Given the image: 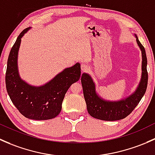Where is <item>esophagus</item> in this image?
<instances>
[{
    "label": "esophagus",
    "mask_w": 155,
    "mask_h": 155,
    "mask_svg": "<svg viewBox=\"0 0 155 155\" xmlns=\"http://www.w3.org/2000/svg\"><path fill=\"white\" fill-rule=\"evenodd\" d=\"M81 67V71H87V70L89 69V66L86 64V63H82Z\"/></svg>",
    "instance_id": "34e87169"
}]
</instances>
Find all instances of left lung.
Instances as JSON below:
<instances>
[{
    "instance_id": "1",
    "label": "left lung",
    "mask_w": 155,
    "mask_h": 155,
    "mask_svg": "<svg viewBox=\"0 0 155 155\" xmlns=\"http://www.w3.org/2000/svg\"><path fill=\"white\" fill-rule=\"evenodd\" d=\"M135 36L137 45L142 52V75L138 87L130 96L119 101H107L97 94L95 84L89 74L84 73L81 76V84L87 111L92 117L104 121H116L125 119L134 110L146 93L148 84L147 57L145 48L136 35Z\"/></svg>"
}]
</instances>
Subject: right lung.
<instances>
[{
    "label": "right lung",
    "instance_id": "add662e5",
    "mask_svg": "<svg viewBox=\"0 0 155 155\" xmlns=\"http://www.w3.org/2000/svg\"><path fill=\"white\" fill-rule=\"evenodd\" d=\"M19 34L11 48L6 71V87L9 98L18 111L28 119L47 120L54 119L62 109V103L68 88L81 77V65L77 63L65 68L48 83L40 87L28 84L19 76L18 54L22 36L30 30Z\"/></svg>",
    "mask_w": 155,
    "mask_h": 155
}]
</instances>
